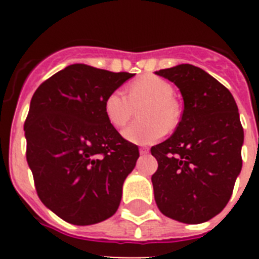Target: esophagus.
Here are the masks:
<instances>
[{"label": "esophagus", "mask_w": 259, "mask_h": 259, "mask_svg": "<svg viewBox=\"0 0 259 259\" xmlns=\"http://www.w3.org/2000/svg\"><path fill=\"white\" fill-rule=\"evenodd\" d=\"M148 153H149V149H148V148H145V146L140 148V154L141 155H145V154H148Z\"/></svg>", "instance_id": "esophagus-1"}]
</instances>
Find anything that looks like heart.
Wrapping results in <instances>:
<instances>
[{"label": "heart", "instance_id": "1", "mask_svg": "<svg viewBox=\"0 0 259 259\" xmlns=\"http://www.w3.org/2000/svg\"><path fill=\"white\" fill-rule=\"evenodd\" d=\"M174 88L168 81L155 75L137 77L127 87V96L120 91L110 93L104 102V111L110 124L122 128L139 109L143 120L123 131L128 141L148 145L159 140L179 123V109L174 101Z\"/></svg>", "mask_w": 259, "mask_h": 259}]
</instances>
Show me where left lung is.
Segmentation results:
<instances>
[{"instance_id": "8db88e82", "label": "left lung", "mask_w": 259, "mask_h": 259, "mask_svg": "<svg viewBox=\"0 0 259 259\" xmlns=\"http://www.w3.org/2000/svg\"><path fill=\"white\" fill-rule=\"evenodd\" d=\"M182 92L184 110L175 132L152 146L158 168L152 176L162 214L198 224L222 211L241 171L244 130L235 98L223 84L192 65L155 72Z\"/></svg>"}]
</instances>
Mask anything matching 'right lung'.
<instances>
[{
    "label": "right lung",
    "mask_w": 259,
    "mask_h": 259,
    "mask_svg": "<svg viewBox=\"0 0 259 259\" xmlns=\"http://www.w3.org/2000/svg\"><path fill=\"white\" fill-rule=\"evenodd\" d=\"M92 66H67L36 89L24 123L27 162L38 198L77 226L115 214L139 148L120 136L105 98L134 76Z\"/></svg>",
    "instance_id": "obj_1"
}]
</instances>
